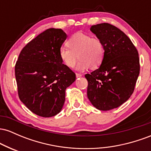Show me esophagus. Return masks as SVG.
Returning a JSON list of instances; mask_svg holds the SVG:
<instances>
[{"label":"esophagus","mask_w":151,"mask_h":151,"mask_svg":"<svg viewBox=\"0 0 151 151\" xmlns=\"http://www.w3.org/2000/svg\"><path fill=\"white\" fill-rule=\"evenodd\" d=\"M81 76H82V74L80 73H76V77H80Z\"/></svg>","instance_id":"34e87169"}]
</instances>
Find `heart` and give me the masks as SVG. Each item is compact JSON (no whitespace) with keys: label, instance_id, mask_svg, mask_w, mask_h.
I'll return each instance as SVG.
<instances>
[{"label":"heart","instance_id":"1","mask_svg":"<svg viewBox=\"0 0 151 151\" xmlns=\"http://www.w3.org/2000/svg\"><path fill=\"white\" fill-rule=\"evenodd\" d=\"M67 46L59 50V56L66 67L72 68L78 58L77 69L85 70L89 67L95 69L101 65L105 54L104 46L101 40L91 37L89 35L78 32L72 35L67 41Z\"/></svg>","mask_w":151,"mask_h":151}]
</instances>
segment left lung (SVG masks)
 <instances>
[{
    "instance_id": "obj_1",
    "label": "left lung",
    "mask_w": 151,
    "mask_h": 151,
    "mask_svg": "<svg viewBox=\"0 0 151 151\" xmlns=\"http://www.w3.org/2000/svg\"><path fill=\"white\" fill-rule=\"evenodd\" d=\"M90 30L104 46L105 54L97 70L85 74L87 96L99 110L120 106L131 96L140 72L138 50L126 35L109 23L92 25Z\"/></svg>"
}]
</instances>
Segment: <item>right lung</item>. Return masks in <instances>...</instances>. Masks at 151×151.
Here are the masks:
<instances>
[{"label": "right lung", "mask_w": 151, "mask_h": 151, "mask_svg": "<svg viewBox=\"0 0 151 151\" xmlns=\"http://www.w3.org/2000/svg\"><path fill=\"white\" fill-rule=\"evenodd\" d=\"M67 37L62 29H47L24 47L15 64L19 98L40 116L60 113L65 90L76 79L74 72L62 64L59 56Z\"/></svg>", "instance_id": "add662e5"}]
</instances>
